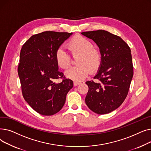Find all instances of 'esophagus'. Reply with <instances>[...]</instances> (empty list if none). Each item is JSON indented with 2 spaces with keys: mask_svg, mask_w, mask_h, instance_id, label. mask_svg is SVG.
Returning a JSON list of instances; mask_svg holds the SVG:
<instances>
[{
  "mask_svg": "<svg viewBox=\"0 0 151 151\" xmlns=\"http://www.w3.org/2000/svg\"><path fill=\"white\" fill-rule=\"evenodd\" d=\"M80 84H81V83H80V82H76V81L73 82V86H76Z\"/></svg>",
  "mask_w": 151,
  "mask_h": 151,
  "instance_id": "34e87169",
  "label": "esophagus"
}]
</instances>
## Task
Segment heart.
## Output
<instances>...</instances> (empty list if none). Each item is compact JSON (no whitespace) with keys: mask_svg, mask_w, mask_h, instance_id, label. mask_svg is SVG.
<instances>
[{"mask_svg":"<svg viewBox=\"0 0 151 151\" xmlns=\"http://www.w3.org/2000/svg\"><path fill=\"white\" fill-rule=\"evenodd\" d=\"M67 47L73 57L76 59L77 66L65 71V76L71 80L80 81L88 76L89 70L91 72L97 70L101 62L100 52L94 47L93 43L87 38L76 35L68 42ZM55 58L58 65L61 68L66 70L71 65V59L68 52L59 47L56 50Z\"/></svg>","mask_w":151,"mask_h":151,"instance_id":"b5f03b06","label":"heart"}]
</instances>
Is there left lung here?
<instances>
[{
    "instance_id": "8db88e82",
    "label": "left lung",
    "mask_w": 151,
    "mask_h": 151,
    "mask_svg": "<svg viewBox=\"0 0 151 151\" xmlns=\"http://www.w3.org/2000/svg\"><path fill=\"white\" fill-rule=\"evenodd\" d=\"M81 34L96 43L101 55L96 81L86 82L89 87L86 104L94 113L108 114L119 107L128 94L133 75L131 50L120 37L108 31Z\"/></svg>"
}]
</instances>
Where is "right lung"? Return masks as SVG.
Listing matches in <instances>:
<instances>
[{
    "mask_svg": "<svg viewBox=\"0 0 151 151\" xmlns=\"http://www.w3.org/2000/svg\"><path fill=\"white\" fill-rule=\"evenodd\" d=\"M72 33L45 31L32 36L22 45L18 73L24 99L44 116L58 113L73 88L72 80L58 70L55 52ZM61 78L62 81H55Z\"/></svg>",
    "mask_w": 151,
    "mask_h": 151,
    "instance_id": "obj_1",
    "label": "right lung"
}]
</instances>
